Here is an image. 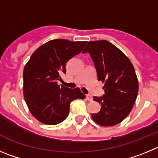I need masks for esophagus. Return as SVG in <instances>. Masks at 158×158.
<instances>
[{
  "label": "esophagus",
  "instance_id": "obj_1",
  "mask_svg": "<svg viewBox=\"0 0 158 158\" xmlns=\"http://www.w3.org/2000/svg\"><path fill=\"white\" fill-rule=\"evenodd\" d=\"M86 98L87 101H93V97L91 95H89V94H87V95L86 96Z\"/></svg>",
  "mask_w": 158,
  "mask_h": 158
}]
</instances>
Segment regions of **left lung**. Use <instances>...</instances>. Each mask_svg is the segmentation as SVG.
I'll use <instances>...</instances> for the list:
<instances>
[{
	"label": "left lung",
	"instance_id": "obj_1",
	"mask_svg": "<svg viewBox=\"0 0 158 158\" xmlns=\"http://www.w3.org/2000/svg\"><path fill=\"white\" fill-rule=\"evenodd\" d=\"M89 53L97 70V79L104 82L102 97L94 100L101 105L99 112L92 114L95 122L112 126L126 118L136 99L139 83L130 60L107 40L90 41L83 54Z\"/></svg>",
	"mask_w": 158,
	"mask_h": 158
}]
</instances>
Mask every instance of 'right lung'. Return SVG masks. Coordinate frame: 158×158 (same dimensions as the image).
<instances>
[{"instance_id":"1","label":"right lung","mask_w":158,"mask_h":158,"mask_svg":"<svg viewBox=\"0 0 158 158\" xmlns=\"http://www.w3.org/2000/svg\"><path fill=\"white\" fill-rule=\"evenodd\" d=\"M86 41L53 40L40 47L23 71V94L31 114L46 125H57L68 117L70 104L86 96L79 88L61 86L65 64L82 51Z\"/></svg>"}]
</instances>
